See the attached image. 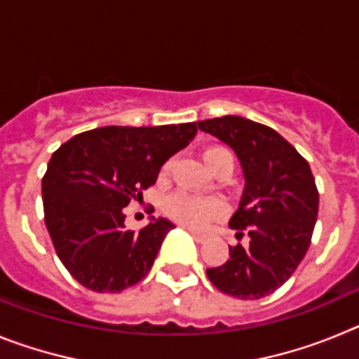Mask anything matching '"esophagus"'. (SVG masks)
<instances>
[{
    "label": "esophagus",
    "instance_id": "34e87169",
    "mask_svg": "<svg viewBox=\"0 0 359 359\" xmlns=\"http://www.w3.org/2000/svg\"><path fill=\"white\" fill-rule=\"evenodd\" d=\"M187 231H189V233H192V237H194L198 243H205V241H207V236H205V233H199V231L192 230V228H187Z\"/></svg>",
    "mask_w": 359,
    "mask_h": 359
}]
</instances>
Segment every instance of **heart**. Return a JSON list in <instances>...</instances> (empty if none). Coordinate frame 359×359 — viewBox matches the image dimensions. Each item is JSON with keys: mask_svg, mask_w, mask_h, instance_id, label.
<instances>
[{"mask_svg": "<svg viewBox=\"0 0 359 359\" xmlns=\"http://www.w3.org/2000/svg\"><path fill=\"white\" fill-rule=\"evenodd\" d=\"M203 160L212 172L219 170L224 163L233 167V158L230 152L223 147H208L203 151ZM170 169V163L165 165V170ZM165 210L174 221L185 224V226L203 230L224 214V205L217 199L199 198V196L189 194V192H177L170 196L165 203Z\"/></svg>", "mask_w": 359, "mask_h": 359, "instance_id": "obj_1", "label": "heart"}]
</instances>
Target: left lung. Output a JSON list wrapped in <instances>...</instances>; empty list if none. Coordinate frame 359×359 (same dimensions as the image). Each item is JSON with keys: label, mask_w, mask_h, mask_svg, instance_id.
<instances>
[{"label": "left lung", "mask_w": 359, "mask_h": 359, "mask_svg": "<svg viewBox=\"0 0 359 359\" xmlns=\"http://www.w3.org/2000/svg\"><path fill=\"white\" fill-rule=\"evenodd\" d=\"M198 128L233 149L243 167L244 192L230 228L250 237L248 248L230 246L223 266L207 275L219 291L257 300L293 275L309 250L318 215V190L311 167L275 129L243 116L198 122Z\"/></svg>", "instance_id": "1"}]
</instances>
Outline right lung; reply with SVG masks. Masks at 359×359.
I'll list each match as a JSON object with an SVG mask.
<instances>
[{
  "label": "right lung",
  "mask_w": 359,
  "mask_h": 359,
  "mask_svg": "<svg viewBox=\"0 0 359 359\" xmlns=\"http://www.w3.org/2000/svg\"><path fill=\"white\" fill-rule=\"evenodd\" d=\"M198 123L107 126L73 136L52 154L43 177L44 223L57 257L79 284L120 293L149 273L169 219L126 228L123 208L154 185L161 165L194 140Z\"/></svg>",
  "instance_id": "right-lung-1"
}]
</instances>
